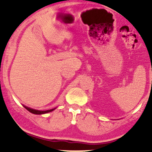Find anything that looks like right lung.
<instances>
[{"mask_svg":"<svg viewBox=\"0 0 152 152\" xmlns=\"http://www.w3.org/2000/svg\"><path fill=\"white\" fill-rule=\"evenodd\" d=\"M24 107L26 108L28 111H29L30 112H31V113H33V114H35V115H42V114H45V113H48V112H50L52 111H53V110H55V109H53V110H46V111H40V110H33V109L29 108V107H26V106H24Z\"/></svg>","mask_w":152,"mask_h":152,"instance_id":"obj_1","label":"right lung"}]
</instances>
